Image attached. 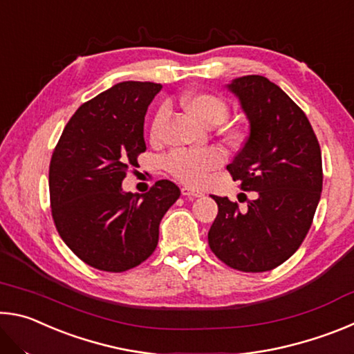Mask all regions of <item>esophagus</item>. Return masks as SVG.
Returning <instances> with one entry per match:
<instances>
[{"instance_id":"obj_1","label":"esophagus","mask_w":354,"mask_h":354,"mask_svg":"<svg viewBox=\"0 0 354 354\" xmlns=\"http://www.w3.org/2000/svg\"><path fill=\"white\" fill-rule=\"evenodd\" d=\"M181 194L184 196H195V198H198V196H203V192L198 189H192V187H183L181 189Z\"/></svg>"}]
</instances>
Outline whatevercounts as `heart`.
<instances>
[{
  "mask_svg": "<svg viewBox=\"0 0 354 354\" xmlns=\"http://www.w3.org/2000/svg\"><path fill=\"white\" fill-rule=\"evenodd\" d=\"M181 104L184 111L203 127H217L227 115L226 101L214 93H189L181 98ZM167 115H169V107L167 106H162L156 112L151 129H149V137L153 142L160 139ZM237 136V131L234 129L226 131V137L230 140H236ZM164 164L167 171L178 181L189 185H198L205 181L209 173L223 164V153L217 148L176 149V151H171L167 156Z\"/></svg>",
  "mask_w": 354,
  "mask_h": 354,
  "instance_id": "obj_1",
  "label": "heart"
}]
</instances>
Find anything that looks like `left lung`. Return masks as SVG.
I'll list each match as a JSON object with an SVG mask.
<instances>
[{
	"label": "left lung",
	"mask_w": 354,
	"mask_h": 354,
	"mask_svg": "<svg viewBox=\"0 0 354 354\" xmlns=\"http://www.w3.org/2000/svg\"><path fill=\"white\" fill-rule=\"evenodd\" d=\"M226 88L250 123L226 169L254 200L239 209L227 196L212 195L218 214L209 247L236 270L267 272L295 253L313 225L323 184L320 145L304 112L267 77H236Z\"/></svg>",
	"instance_id": "left-lung-1"
}]
</instances>
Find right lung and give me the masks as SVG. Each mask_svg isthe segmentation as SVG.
I'll return each mask as SVG.
<instances>
[{
    "label": "right lung",
    "mask_w": 354,
    "mask_h": 354,
    "mask_svg": "<svg viewBox=\"0 0 354 354\" xmlns=\"http://www.w3.org/2000/svg\"><path fill=\"white\" fill-rule=\"evenodd\" d=\"M162 86L123 81L84 103L65 127L50 164L53 218L67 247L88 266L124 272L158 247L160 220L181 190L169 179L145 195L122 183L147 149L143 123Z\"/></svg>",
    "instance_id": "right-lung-1"
}]
</instances>
